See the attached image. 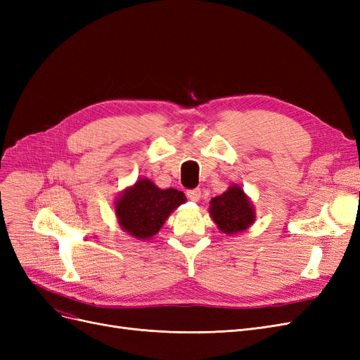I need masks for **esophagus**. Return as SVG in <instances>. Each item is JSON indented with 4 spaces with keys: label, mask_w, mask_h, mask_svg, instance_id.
I'll use <instances>...</instances> for the list:
<instances>
[{
    "label": "esophagus",
    "mask_w": 360,
    "mask_h": 360,
    "mask_svg": "<svg viewBox=\"0 0 360 360\" xmlns=\"http://www.w3.org/2000/svg\"><path fill=\"white\" fill-rule=\"evenodd\" d=\"M186 195H188V198H189L191 201H200V198H201V189H200V188L189 189V191L186 192Z\"/></svg>",
    "instance_id": "esophagus-1"
}]
</instances>
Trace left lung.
<instances>
[{"label":"left lung","instance_id":"obj_1","mask_svg":"<svg viewBox=\"0 0 360 360\" xmlns=\"http://www.w3.org/2000/svg\"><path fill=\"white\" fill-rule=\"evenodd\" d=\"M210 214L225 234L240 233L254 222V210L242 188L231 186L210 201Z\"/></svg>","mask_w":360,"mask_h":360}]
</instances>
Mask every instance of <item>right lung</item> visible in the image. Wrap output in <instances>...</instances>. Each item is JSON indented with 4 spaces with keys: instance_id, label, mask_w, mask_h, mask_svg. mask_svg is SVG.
<instances>
[{
    "instance_id": "right-lung-1",
    "label": "right lung",
    "mask_w": 360,
    "mask_h": 360,
    "mask_svg": "<svg viewBox=\"0 0 360 360\" xmlns=\"http://www.w3.org/2000/svg\"><path fill=\"white\" fill-rule=\"evenodd\" d=\"M186 201L177 189H159L147 179L138 180L117 201L120 225L136 238H150L165 224L169 213Z\"/></svg>"
}]
</instances>
